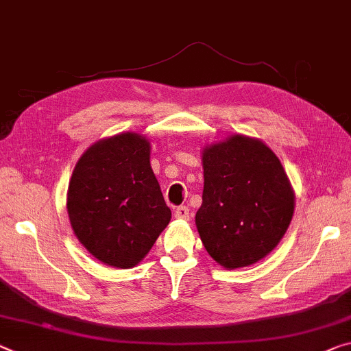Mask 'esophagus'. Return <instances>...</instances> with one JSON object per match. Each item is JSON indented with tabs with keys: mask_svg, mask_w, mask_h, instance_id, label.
<instances>
[{
	"mask_svg": "<svg viewBox=\"0 0 351 351\" xmlns=\"http://www.w3.org/2000/svg\"><path fill=\"white\" fill-rule=\"evenodd\" d=\"M189 208L187 206H180V208L175 209V217L180 220H189Z\"/></svg>",
	"mask_w": 351,
	"mask_h": 351,
	"instance_id": "1",
	"label": "esophagus"
}]
</instances>
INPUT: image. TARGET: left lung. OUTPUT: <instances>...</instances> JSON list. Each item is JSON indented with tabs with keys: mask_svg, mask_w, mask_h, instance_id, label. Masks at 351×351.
Segmentation results:
<instances>
[{
	"mask_svg": "<svg viewBox=\"0 0 351 351\" xmlns=\"http://www.w3.org/2000/svg\"><path fill=\"white\" fill-rule=\"evenodd\" d=\"M202 162L195 225L206 252L228 270L264 259L286 234L295 208L281 160L261 138L231 134L206 145Z\"/></svg>",
	"mask_w": 351,
	"mask_h": 351,
	"instance_id": "1",
	"label": "left lung"
}]
</instances>
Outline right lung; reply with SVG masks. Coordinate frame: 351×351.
I'll return each mask as SVG.
<instances>
[{
	"label": "right lung",
	"mask_w": 351,
	"mask_h": 351,
	"mask_svg": "<svg viewBox=\"0 0 351 351\" xmlns=\"http://www.w3.org/2000/svg\"><path fill=\"white\" fill-rule=\"evenodd\" d=\"M149 153L145 136L120 132L92 143L75 165L66 192L70 225L106 265L136 267L171 219Z\"/></svg>",
	"instance_id": "obj_1"
}]
</instances>
